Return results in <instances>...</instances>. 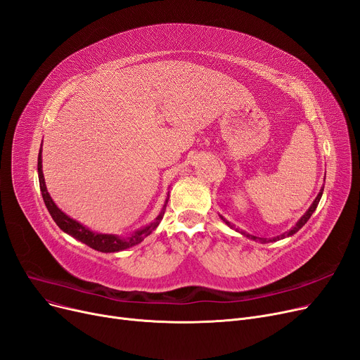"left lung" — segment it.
Wrapping results in <instances>:
<instances>
[{"instance_id": "left-lung-1", "label": "left lung", "mask_w": 360, "mask_h": 360, "mask_svg": "<svg viewBox=\"0 0 360 360\" xmlns=\"http://www.w3.org/2000/svg\"><path fill=\"white\" fill-rule=\"evenodd\" d=\"M322 193H323V188L321 190V193L318 194V197H316V200L314 201V205L310 206V209L303 214V217L300 219L299 222L295 224V226L292 228V229H290L288 232H285V233H283V236H279V237H275V238H272V240H268V238H259V237H255V236H250V233H245V232H241V233H244L245 237H248V238H252V240H256V241H260V243H269V241H276V240H279V238H285V237H290V236H292V233H295L297 231H299L307 221L310 219V216H311V213H314L315 210H316V207H318V205H319V200H321V197H322ZM228 225H229V222H226Z\"/></svg>"}]
</instances>
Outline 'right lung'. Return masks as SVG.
<instances>
[{
  "instance_id": "add662e5",
  "label": "right lung",
  "mask_w": 360,
  "mask_h": 360,
  "mask_svg": "<svg viewBox=\"0 0 360 360\" xmlns=\"http://www.w3.org/2000/svg\"><path fill=\"white\" fill-rule=\"evenodd\" d=\"M38 176H39V188L42 193V198L46 209H49L51 217L54 219V222L57 224V226L65 231L69 236H72L73 238L79 240L81 243L89 245L94 250H98V252H104V253H113V252H120V250L129 248L135 244L141 243L147 236L158 228V225L160 224V221L163 219L165 212H162L155 221L153 224H150L148 226H146L141 231H136L132 237L128 238H119L116 236H108V233H96L89 229H86L84 225H81L79 222L73 221L69 216H66L63 212H61L56 205L54 201L51 200L49 191H46V186L44 182V175H42V162H41V151L38 155Z\"/></svg>"
}]
</instances>
